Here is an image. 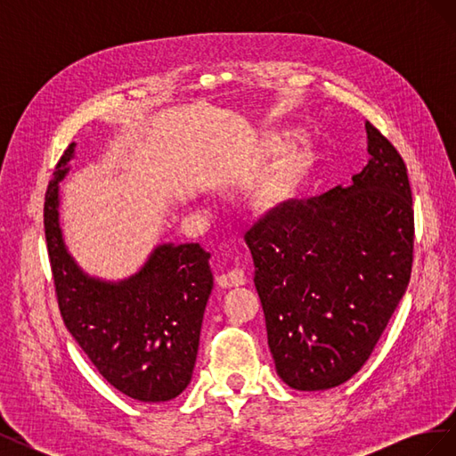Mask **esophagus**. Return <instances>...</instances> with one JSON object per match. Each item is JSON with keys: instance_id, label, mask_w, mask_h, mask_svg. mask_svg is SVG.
<instances>
[{"instance_id": "34e87169", "label": "esophagus", "mask_w": 456, "mask_h": 456, "mask_svg": "<svg viewBox=\"0 0 456 456\" xmlns=\"http://www.w3.org/2000/svg\"><path fill=\"white\" fill-rule=\"evenodd\" d=\"M245 273L241 270H232V272H226L223 275H216V283L218 287L223 289H232V287H241L245 285Z\"/></svg>"}]
</instances>
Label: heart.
Returning <instances> with one entry per match:
<instances>
[{"label": "heart", "mask_w": 456, "mask_h": 456, "mask_svg": "<svg viewBox=\"0 0 456 456\" xmlns=\"http://www.w3.org/2000/svg\"><path fill=\"white\" fill-rule=\"evenodd\" d=\"M287 134L285 131H272L262 134L255 144L256 158L260 159L281 151L255 196L256 211L265 216L280 215L291 207L305 191L317 167L315 146L308 139H297L283 149Z\"/></svg>", "instance_id": "1"}]
</instances>
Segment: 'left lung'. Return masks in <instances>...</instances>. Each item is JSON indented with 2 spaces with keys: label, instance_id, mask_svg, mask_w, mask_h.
Instances as JSON below:
<instances>
[{
  "label": "left lung",
  "instance_id": "1",
  "mask_svg": "<svg viewBox=\"0 0 456 456\" xmlns=\"http://www.w3.org/2000/svg\"><path fill=\"white\" fill-rule=\"evenodd\" d=\"M365 129L369 161L350 186L295 201L245 233L275 370L295 390L352 379L409 285L407 167L369 121Z\"/></svg>",
  "mask_w": 456,
  "mask_h": 456
}]
</instances>
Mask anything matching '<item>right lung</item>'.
I'll list each match as a JSON object with an SVG mask.
<instances>
[{"label": "right lung", "instance_id": "add662e5", "mask_svg": "<svg viewBox=\"0 0 456 456\" xmlns=\"http://www.w3.org/2000/svg\"><path fill=\"white\" fill-rule=\"evenodd\" d=\"M76 142L54 167L44 224L66 329L116 390L144 403L181 395L194 372L213 289L211 253L200 243L156 245L139 272L108 281L81 270L61 228V183Z\"/></svg>", "mask_w": 456, "mask_h": 456}]
</instances>
